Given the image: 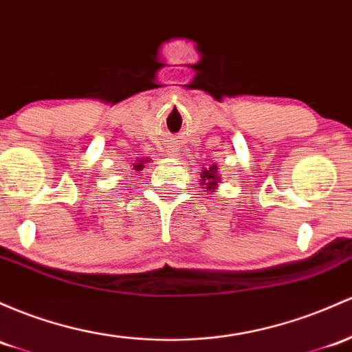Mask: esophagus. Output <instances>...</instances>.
<instances>
[{
    "label": "esophagus",
    "instance_id": "esophagus-1",
    "mask_svg": "<svg viewBox=\"0 0 352 352\" xmlns=\"http://www.w3.org/2000/svg\"><path fill=\"white\" fill-rule=\"evenodd\" d=\"M168 155H170V157H175V155H177V152H175V150H170Z\"/></svg>",
    "mask_w": 352,
    "mask_h": 352
}]
</instances>
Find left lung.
<instances>
[{
	"mask_svg": "<svg viewBox=\"0 0 352 352\" xmlns=\"http://www.w3.org/2000/svg\"><path fill=\"white\" fill-rule=\"evenodd\" d=\"M219 184H222V175L219 173L217 164H212L208 168H202L200 172V185L202 188H207L208 194L217 190Z\"/></svg>",
	"mask_w": 352,
	"mask_h": 352,
	"instance_id": "left-lung-1",
	"label": "left lung"
}]
</instances>
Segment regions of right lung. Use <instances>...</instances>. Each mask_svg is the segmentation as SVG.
I'll use <instances>...</instances> for the list:
<instances>
[{"label": "right lung", "mask_w": 352, "mask_h": 352, "mask_svg": "<svg viewBox=\"0 0 352 352\" xmlns=\"http://www.w3.org/2000/svg\"><path fill=\"white\" fill-rule=\"evenodd\" d=\"M148 162H152V160H150V158H142V160H137V162H135L132 168L135 170V172H142V168H144V167H145V164H148Z\"/></svg>", "instance_id": "add662e5"}]
</instances>
